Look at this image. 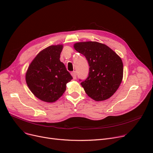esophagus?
<instances>
[{
    "instance_id": "obj_1",
    "label": "esophagus",
    "mask_w": 153,
    "mask_h": 153,
    "mask_svg": "<svg viewBox=\"0 0 153 153\" xmlns=\"http://www.w3.org/2000/svg\"><path fill=\"white\" fill-rule=\"evenodd\" d=\"M71 75H72L73 79H76V72L75 71L71 72Z\"/></svg>"
}]
</instances>
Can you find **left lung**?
Instances as JSON below:
<instances>
[{"label":"left lung","mask_w":153,"mask_h":153,"mask_svg":"<svg viewBox=\"0 0 153 153\" xmlns=\"http://www.w3.org/2000/svg\"><path fill=\"white\" fill-rule=\"evenodd\" d=\"M75 50L86 58L88 77L81 81L86 94L96 101L105 100L116 91L123 77L121 58L111 48L97 42H77Z\"/></svg>","instance_id":"8db88e82"}]
</instances>
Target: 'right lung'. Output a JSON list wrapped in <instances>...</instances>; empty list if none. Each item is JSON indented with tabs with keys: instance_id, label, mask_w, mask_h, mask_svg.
Returning <instances> with one entry per match:
<instances>
[{
	"instance_id": "add662e5",
	"label": "right lung",
	"mask_w": 153,
	"mask_h": 153,
	"mask_svg": "<svg viewBox=\"0 0 153 153\" xmlns=\"http://www.w3.org/2000/svg\"><path fill=\"white\" fill-rule=\"evenodd\" d=\"M62 45L50 46L41 51L30 64L26 75L27 86L40 100L53 102L66 90L73 77L60 62Z\"/></svg>"
}]
</instances>
